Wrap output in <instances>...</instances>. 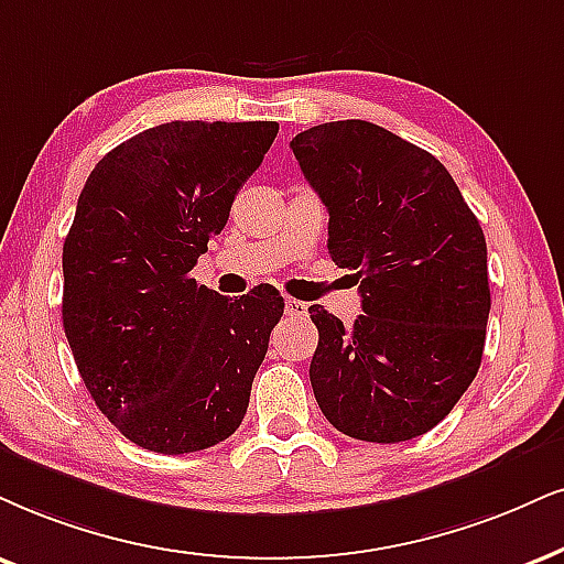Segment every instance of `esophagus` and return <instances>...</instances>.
I'll list each match as a JSON object with an SVG mask.
<instances>
[{
	"mask_svg": "<svg viewBox=\"0 0 564 564\" xmlns=\"http://www.w3.org/2000/svg\"><path fill=\"white\" fill-rule=\"evenodd\" d=\"M284 311H288L290 316L303 318V316H308V303L295 301V297H288V301H284Z\"/></svg>",
	"mask_w": 564,
	"mask_h": 564,
	"instance_id": "1",
	"label": "esophagus"
}]
</instances>
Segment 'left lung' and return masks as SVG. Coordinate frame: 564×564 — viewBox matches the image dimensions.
I'll return each instance as SVG.
<instances>
[{
    "label": "left lung",
    "instance_id": "8db88e82",
    "mask_svg": "<svg viewBox=\"0 0 564 564\" xmlns=\"http://www.w3.org/2000/svg\"><path fill=\"white\" fill-rule=\"evenodd\" d=\"M290 149L329 212L332 261L356 271L364 314L311 305L316 402L337 431L394 444L426 434L481 366L486 240L444 164L366 120L303 130Z\"/></svg>",
    "mask_w": 564,
    "mask_h": 564
}]
</instances>
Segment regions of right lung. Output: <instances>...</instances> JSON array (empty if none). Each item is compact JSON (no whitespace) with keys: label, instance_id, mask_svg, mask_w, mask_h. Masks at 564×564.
I'll list each match as a JSON object with an SVG mask.
<instances>
[{"label":"right lung","instance_id":"right-lung-1","mask_svg":"<svg viewBox=\"0 0 564 564\" xmlns=\"http://www.w3.org/2000/svg\"><path fill=\"white\" fill-rule=\"evenodd\" d=\"M276 122H166L94 166L62 248V324L96 405L138 447L225 442L282 318L276 290L227 301L191 269L274 143Z\"/></svg>","mask_w":564,"mask_h":564}]
</instances>
